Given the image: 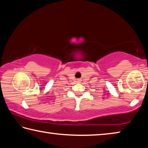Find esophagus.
Returning a JSON list of instances; mask_svg holds the SVG:
<instances>
[{
    "instance_id": "esophagus-1",
    "label": "esophagus",
    "mask_w": 148,
    "mask_h": 148,
    "mask_svg": "<svg viewBox=\"0 0 148 148\" xmlns=\"http://www.w3.org/2000/svg\"><path fill=\"white\" fill-rule=\"evenodd\" d=\"M78 81H79V80H78Z\"/></svg>"
}]
</instances>
